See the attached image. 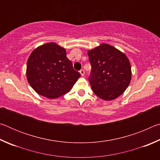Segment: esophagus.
<instances>
[{
  "label": "esophagus",
  "instance_id": "1",
  "mask_svg": "<svg viewBox=\"0 0 160 160\" xmlns=\"http://www.w3.org/2000/svg\"><path fill=\"white\" fill-rule=\"evenodd\" d=\"M80 73L81 74V75H82V76H83V75H85V71H84L83 69H81V70H80Z\"/></svg>",
  "mask_w": 160,
  "mask_h": 160
}]
</instances>
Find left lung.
<instances>
[{
	"mask_svg": "<svg viewBox=\"0 0 160 160\" xmlns=\"http://www.w3.org/2000/svg\"><path fill=\"white\" fill-rule=\"evenodd\" d=\"M92 69L88 80L92 90L104 100L122 94L131 79V67L123 53L112 46L102 44L88 51Z\"/></svg>",
	"mask_w": 160,
	"mask_h": 160,
	"instance_id": "1",
	"label": "left lung"
}]
</instances>
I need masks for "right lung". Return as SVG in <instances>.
<instances>
[{
	"mask_svg": "<svg viewBox=\"0 0 160 160\" xmlns=\"http://www.w3.org/2000/svg\"><path fill=\"white\" fill-rule=\"evenodd\" d=\"M26 73L34 91L49 99L68 92L81 75L66 57V49L53 42L43 44L32 51Z\"/></svg>",
	"mask_w": 160,
	"mask_h": 160,
	"instance_id": "add662e5",
	"label": "right lung"
}]
</instances>
